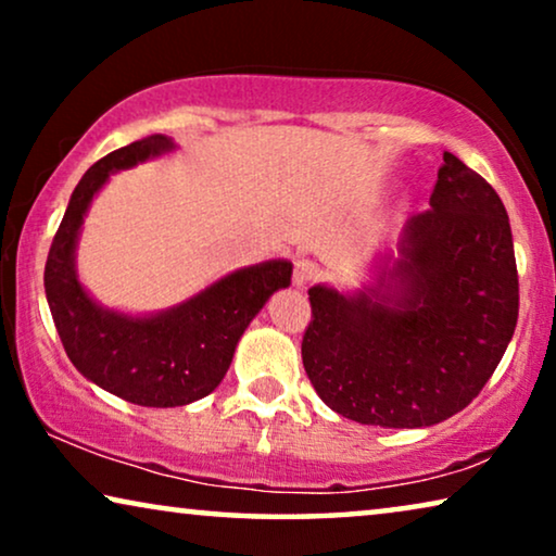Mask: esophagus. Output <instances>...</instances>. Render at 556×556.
I'll return each instance as SVG.
<instances>
[{
	"instance_id": "esophagus-1",
	"label": "esophagus",
	"mask_w": 556,
	"mask_h": 556,
	"mask_svg": "<svg viewBox=\"0 0 556 556\" xmlns=\"http://www.w3.org/2000/svg\"><path fill=\"white\" fill-rule=\"evenodd\" d=\"M318 278V265L314 261H295V268H293V283L299 288H306L314 283V280Z\"/></svg>"
}]
</instances>
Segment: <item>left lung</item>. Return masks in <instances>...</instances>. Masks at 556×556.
Listing matches in <instances>:
<instances>
[{
    "instance_id": "1",
    "label": "left lung",
    "mask_w": 556,
    "mask_h": 556,
    "mask_svg": "<svg viewBox=\"0 0 556 556\" xmlns=\"http://www.w3.org/2000/svg\"><path fill=\"white\" fill-rule=\"evenodd\" d=\"M379 286L384 293L311 288L303 367L318 397L349 420L430 428L478 397L519 318L504 202L451 151L430 210L405 225L400 261Z\"/></svg>"
}]
</instances>
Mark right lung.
<instances>
[{
	"label": "right lung",
	"instance_id": "1",
	"mask_svg": "<svg viewBox=\"0 0 556 556\" xmlns=\"http://www.w3.org/2000/svg\"><path fill=\"white\" fill-rule=\"evenodd\" d=\"M174 149L156 134L98 159L75 187L45 263V293L67 356L90 382L141 407H181L207 397L230 369L235 346L293 265L268 261L235 270L194 299L156 316L105 311L75 276V242L93 194L111 172Z\"/></svg>",
	"mask_w": 556,
	"mask_h": 556
}]
</instances>
